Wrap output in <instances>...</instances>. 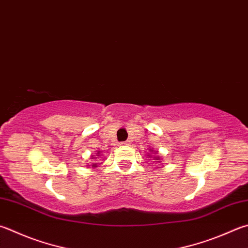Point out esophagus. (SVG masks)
<instances>
[{
  "label": "esophagus",
  "mask_w": 248,
  "mask_h": 248,
  "mask_svg": "<svg viewBox=\"0 0 248 248\" xmlns=\"http://www.w3.org/2000/svg\"><path fill=\"white\" fill-rule=\"evenodd\" d=\"M120 144H121V146H128V144H130V141H128V140H127V141H123V142H121Z\"/></svg>",
  "instance_id": "1"
}]
</instances>
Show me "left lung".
<instances>
[{
    "label": "left lung",
    "mask_w": 248,
    "mask_h": 248,
    "mask_svg": "<svg viewBox=\"0 0 248 248\" xmlns=\"http://www.w3.org/2000/svg\"><path fill=\"white\" fill-rule=\"evenodd\" d=\"M151 151L153 152V150H152V149H151ZM157 158H158V157H156V160H157ZM156 162H160V161H156Z\"/></svg>",
    "instance_id": "obj_1"
}]
</instances>
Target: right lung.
<instances>
[{
  "mask_svg": "<svg viewBox=\"0 0 248 248\" xmlns=\"http://www.w3.org/2000/svg\"><path fill=\"white\" fill-rule=\"evenodd\" d=\"M97 154H100V151H98V152H97ZM92 167H97V163H95V164H93V165H92Z\"/></svg>",
  "mask_w": 248,
  "mask_h": 248,
  "instance_id": "obj_1",
  "label": "right lung"
}]
</instances>
